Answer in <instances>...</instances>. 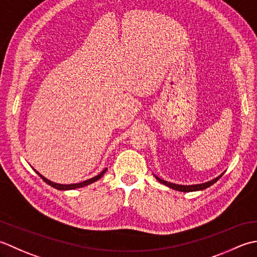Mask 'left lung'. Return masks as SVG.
Wrapping results in <instances>:
<instances>
[{"mask_svg":"<svg viewBox=\"0 0 257 257\" xmlns=\"http://www.w3.org/2000/svg\"><path fill=\"white\" fill-rule=\"evenodd\" d=\"M222 175H223V174L217 176L216 179H214V180H212V181L206 182V183H203V184H195V185H179V184H173V183L166 182V181H164V180H161L160 177H158V176H155V177H156V180H158L160 183H162V184L169 186V187L173 188V190H176V191H180V192H194V191L205 190V188H207V187H209L211 185H213L214 183H216L219 179H221Z\"/></svg>","mask_w":257,"mask_h":257,"instance_id":"1","label":"left lung"}]
</instances>
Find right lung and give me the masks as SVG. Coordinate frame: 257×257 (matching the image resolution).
Here are the masks:
<instances>
[{
  "label": "right lung",
  "mask_w": 257,
  "mask_h": 257,
  "mask_svg": "<svg viewBox=\"0 0 257 257\" xmlns=\"http://www.w3.org/2000/svg\"><path fill=\"white\" fill-rule=\"evenodd\" d=\"M107 171V169H105V170H103L101 173H99L98 175H96V176H94V177H92V179H90V180H86V181H84V182H82V183H76V184H57V183H53V182H51L50 180H48V179H45L44 176H42L39 172H36L38 173V174L41 176V179L43 180L45 183H48L49 185H51V186H53V187H55V188H57V190H63V191H66V190H74V188H78V187H83V186H86V185H88V184H91V183H93V182H95V181H97V180H99L101 179V177L103 176V174L104 173H105Z\"/></svg>",
  "instance_id": "right-lung-1"
}]
</instances>
